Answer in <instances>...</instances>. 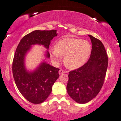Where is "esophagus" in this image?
Returning <instances> with one entry per match:
<instances>
[{"mask_svg": "<svg viewBox=\"0 0 121 121\" xmlns=\"http://www.w3.org/2000/svg\"><path fill=\"white\" fill-rule=\"evenodd\" d=\"M66 73V71H65V70L63 69H60L59 70V74H64V73Z\"/></svg>", "mask_w": 121, "mask_h": 121, "instance_id": "34e87169", "label": "esophagus"}]
</instances>
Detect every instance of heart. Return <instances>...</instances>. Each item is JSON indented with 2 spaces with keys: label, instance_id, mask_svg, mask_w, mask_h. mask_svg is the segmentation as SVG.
Returning <instances> with one entry per match:
<instances>
[{
  "label": "heart",
  "instance_id": "1",
  "mask_svg": "<svg viewBox=\"0 0 121 121\" xmlns=\"http://www.w3.org/2000/svg\"><path fill=\"white\" fill-rule=\"evenodd\" d=\"M92 48L87 40L67 37L59 40L51 50L52 59L58 62L65 56L64 62L69 68L76 69L86 62L91 53Z\"/></svg>",
  "mask_w": 121,
  "mask_h": 121
}]
</instances>
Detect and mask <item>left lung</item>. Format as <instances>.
<instances>
[{"mask_svg":"<svg viewBox=\"0 0 121 121\" xmlns=\"http://www.w3.org/2000/svg\"><path fill=\"white\" fill-rule=\"evenodd\" d=\"M91 40V54L83 66L69 72L67 91L76 102L86 103L91 101L102 87L108 67L107 54L100 40L88 35Z\"/></svg>","mask_w":121,"mask_h":121,"instance_id":"left-lung-1","label":"left lung"}]
</instances>
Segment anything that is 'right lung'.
<instances>
[{
    "label": "right lung",
    "mask_w": 121,
    "mask_h": 121,
    "mask_svg": "<svg viewBox=\"0 0 121 121\" xmlns=\"http://www.w3.org/2000/svg\"><path fill=\"white\" fill-rule=\"evenodd\" d=\"M57 35L56 30H34L22 39L15 52L12 64L15 83L23 96L34 104L41 103L48 98L59 77V69L44 62L33 72H28L24 65L25 56L32 45H43L48 49L52 39ZM45 56L50 57L48 51Z\"/></svg>",
    "instance_id": "obj_1"
}]
</instances>
